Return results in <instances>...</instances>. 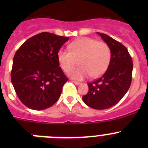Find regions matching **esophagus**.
<instances>
[{
	"label": "esophagus",
	"instance_id": "1",
	"mask_svg": "<svg viewBox=\"0 0 148 148\" xmlns=\"http://www.w3.org/2000/svg\"><path fill=\"white\" fill-rule=\"evenodd\" d=\"M73 82L75 84H76V85H79V84H81L79 82H75V81H73Z\"/></svg>",
	"mask_w": 148,
	"mask_h": 148
}]
</instances>
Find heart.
Wrapping results in <instances>:
<instances>
[{
	"mask_svg": "<svg viewBox=\"0 0 148 148\" xmlns=\"http://www.w3.org/2000/svg\"><path fill=\"white\" fill-rule=\"evenodd\" d=\"M69 52L59 50L57 58L65 73H69L79 61L80 67L69 73L72 78L82 80L90 75L97 78L104 73L110 61V49L106 43L91 38H82L68 45Z\"/></svg>",
	"mask_w": 148,
	"mask_h": 148,
	"instance_id": "heart-1",
	"label": "heart"
}]
</instances>
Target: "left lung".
<instances>
[{
    "label": "left lung",
    "mask_w": 148,
    "mask_h": 148,
    "mask_svg": "<svg viewBox=\"0 0 148 148\" xmlns=\"http://www.w3.org/2000/svg\"><path fill=\"white\" fill-rule=\"evenodd\" d=\"M97 33L110 47V61L102 76L87 84L89 91L82 99L90 108L104 110L116 105L127 92L131 84L133 66L125 46L106 34Z\"/></svg>",
    "instance_id": "obj_1"
}]
</instances>
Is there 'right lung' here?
<instances>
[{
  "instance_id": "obj_1",
  "label": "right lung",
  "mask_w": 148,
  "mask_h": 148,
  "mask_svg": "<svg viewBox=\"0 0 148 148\" xmlns=\"http://www.w3.org/2000/svg\"><path fill=\"white\" fill-rule=\"evenodd\" d=\"M67 37L41 32L23 43L13 58L11 81L18 97L27 108L47 109L58 100L67 82L57 54Z\"/></svg>"
}]
</instances>
